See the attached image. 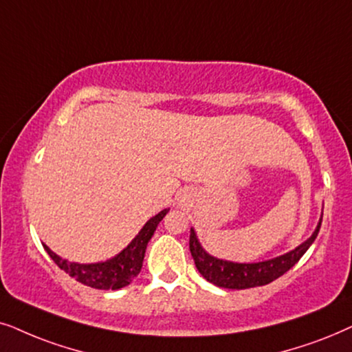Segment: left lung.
I'll return each instance as SVG.
<instances>
[{
	"instance_id": "1",
	"label": "left lung",
	"mask_w": 352,
	"mask_h": 352,
	"mask_svg": "<svg viewBox=\"0 0 352 352\" xmlns=\"http://www.w3.org/2000/svg\"><path fill=\"white\" fill-rule=\"evenodd\" d=\"M322 219L318 220V225L316 232L312 233V236L294 248L293 251L287 252V254L274 257V259L254 262V264H238V262L230 261H222L217 257L208 254L204 251V248L199 245L198 238L193 228L190 232V251L193 256L196 269L199 270V274L208 280V282L217 285L220 288H228V289H246V288H254L267 285L278 277H282L285 272H288L296 262L301 259L304 252L309 250V246L312 245L320 230Z\"/></svg>"
}]
</instances>
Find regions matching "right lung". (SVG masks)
Instances as JSON below:
<instances>
[{
	"mask_svg": "<svg viewBox=\"0 0 352 352\" xmlns=\"http://www.w3.org/2000/svg\"><path fill=\"white\" fill-rule=\"evenodd\" d=\"M167 212L168 209H164L149 219L138 235L133 238L132 243L116 257L106 262H98V264L69 262L67 259H63V257H59L56 252L51 251L46 245H43V248L51 259L56 262V265L60 270H64L65 274H69L70 277L77 280V282L96 289H119L130 285V282L140 274L148 241L151 240L159 222L166 217Z\"/></svg>",
	"mask_w": 352,
	"mask_h": 352,
	"instance_id": "1",
	"label": "right lung"
}]
</instances>
